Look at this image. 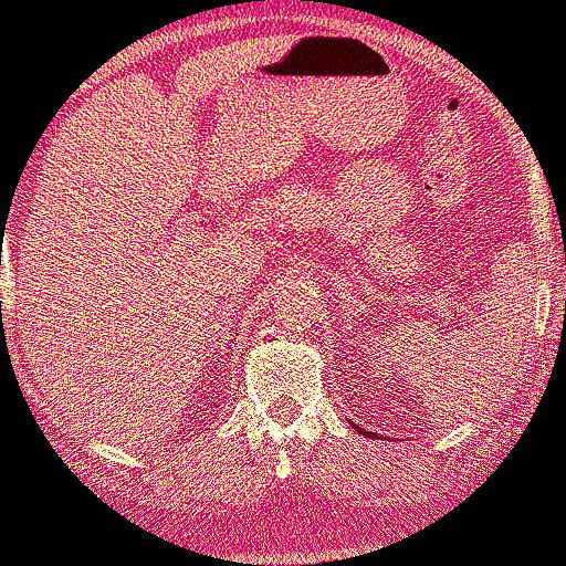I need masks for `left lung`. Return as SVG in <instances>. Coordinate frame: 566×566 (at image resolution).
<instances>
[{"mask_svg": "<svg viewBox=\"0 0 566 566\" xmlns=\"http://www.w3.org/2000/svg\"><path fill=\"white\" fill-rule=\"evenodd\" d=\"M360 433H363V431H360ZM363 436H366V433H363Z\"/></svg>", "mask_w": 566, "mask_h": 566, "instance_id": "8db88e82", "label": "left lung"}]
</instances>
